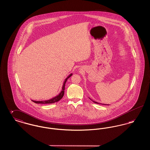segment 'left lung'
<instances>
[{
    "instance_id": "left-lung-1",
    "label": "left lung",
    "mask_w": 150,
    "mask_h": 150,
    "mask_svg": "<svg viewBox=\"0 0 150 150\" xmlns=\"http://www.w3.org/2000/svg\"><path fill=\"white\" fill-rule=\"evenodd\" d=\"M89 99H90V100H92V101H93V102H94V103H97V104H101V105H105V104H102V103H98V102H95V101H94V100H92V99H91V98H89Z\"/></svg>"
}]
</instances>
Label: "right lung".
Returning <instances> with one entry per match:
<instances>
[{
    "label": "right lung",
    "mask_w": 150,
    "mask_h": 150,
    "mask_svg": "<svg viewBox=\"0 0 150 150\" xmlns=\"http://www.w3.org/2000/svg\"><path fill=\"white\" fill-rule=\"evenodd\" d=\"M72 74H70L66 79H65L64 80V84H63V86H62V91L61 92L59 93V94L58 95H57V96L50 99L48 100H40V101H36V100H32V101H33L34 102H35L36 103H42V104H48V103H55V102H57L58 101H59V100H61L64 95V87H65V84L67 80V79L69 78L70 77H71V76H72Z\"/></svg>",
    "instance_id": "obj_1"
}]
</instances>
